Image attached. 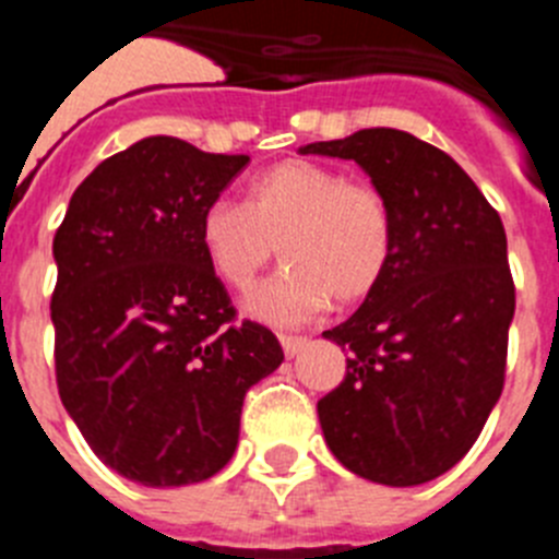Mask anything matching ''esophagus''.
Masks as SVG:
<instances>
[{
	"mask_svg": "<svg viewBox=\"0 0 559 559\" xmlns=\"http://www.w3.org/2000/svg\"><path fill=\"white\" fill-rule=\"evenodd\" d=\"M280 344H283L285 355H288V358H294V355L302 353V347L308 344V338H305V335H280Z\"/></svg>",
	"mask_w": 559,
	"mask_h": 559,
	"instance_id": "obj_1",
	"label": "esophagus"
}]
</instances>
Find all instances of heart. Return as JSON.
I'll list each match as a JSON object with an SVG mask.
<instances>
[{"label": "heart", "mask_w": 559, "mask_h": 559, "mask_svg": "<svg viewBox=\"0 0 559 559\" xmlns=\"http://www.w3.org/2000/svg\"><path fill=\"white\" fill-rule=\"evenodd\" d=\"M199 237L212 271L235 290H249L280 251L288 269L257 288L246 310L271 324H299L330 302H360L378 288L392 263L394 215L369 181L285 159L257 173L246 204H206Z\"/></svg>", "instance_id": "1"}]
</instances>
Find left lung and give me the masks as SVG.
<instances>
[{
    "instance_id": "obj_1",
    "label": "left lung",
    "mask_w": 559,
    "mask_h": 559,
    "mask_svg": "<svg viewBox=\"0 0 559 559\" xmlns=\"http://www.w3.org/2000/svg\"><path fill=\"white\" fill-rule=\"evenodd\" d=\"M299 153L358 162L386 195L394 251L378 288L324 338L347 374L319 400L347 471L414 487L471 451L501 397L515 283L498 212L445 151L397 128H364Z\"/></svg>"
}]
</instances>
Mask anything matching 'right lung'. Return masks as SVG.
I'll use <instances>...</instances> for the list:
<instances>
[{"instance_id": "obj_1", "label": "right lung", "mask_w": 559, "mask_h": 559, "mask_svg": "<svg viewBox=\"0 0 559 559\" xmlns=\"http://www.w3.org/2000/svg\"><path fill=\"white\" fill-rule=\"evenodd\" d=\"M249 156L147 136L78 187L52 240L56 380L103 464L185 487L231 459L243 397L283 364L269 328L237 322L199 224Z\"/></svg>"}]
</instances>
